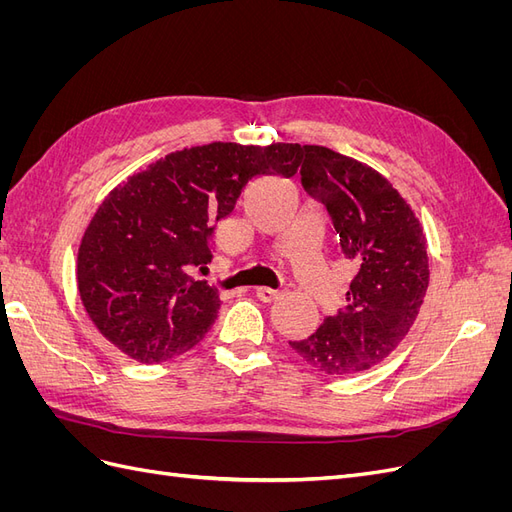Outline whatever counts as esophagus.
<instances>
[{"label": "esophagus", "instance_id": "34e87169", "mask_svg": "<svg viewBox=\"0 0 512 512\" xmlns=\"http://www.w3.org/2000/svg\"><path fill=\"white\" fill-rule=\"evenodd\" d=\"M256 297L262 301V303H271L277 299V292L273 288H256Z\"/></svg>", "mask_w": 512, "mask_h": 512}]
</instances>
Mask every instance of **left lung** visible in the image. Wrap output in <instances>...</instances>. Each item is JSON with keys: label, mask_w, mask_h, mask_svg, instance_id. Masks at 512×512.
I'll use <instances>...</instances> for the list:
<instances>
[{"label": "left lung", "mask_w": 512, "mask_h": 512, "mask_svg": "<svg viewBox=\"0 0 512 512\" xmlns=\"http://www.w3.org/2000/svg\"><path fill=\"white\" fill-rule=\"evenodd\" d=\"M301 183L327 207L356 273L342 312L290 346L322 374H363L404 342L421 312L429 286L425 232L389 179L329 147L303 145Z\"/></svg>", "instance_id": "left-lung-1"}]
</instances>
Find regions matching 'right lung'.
<instances>
[{
    "instance_id": "1",
    "label": "right lung",
    "mask_w": 512,
    "mask_h": 512,
    "mask_svg": "<svg viewBox=\"0 0 512 512\" xmlns=\"http://www.w3.org/2000/svg\"><path fill=\"white\" fill-rule=\"evenodd\" d=\"M301 145L209 143L168 153L108 192L76 256V286L96 329L138 363L190 350L220 297L190 271L211 262L209 237L247 181L292 177Z\"/></svg>"
}]
</instances>
